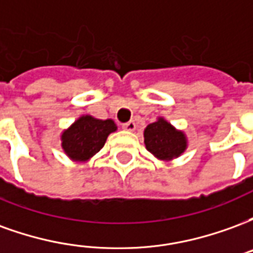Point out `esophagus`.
<instances>
[{"label":"esophagus","mask_w":253,"mask_h":253,"mask_svg":"<svg viewBox=\"0 0 253 253\" xmlns=\"http://www.w3.org/2000/svg\"><path fill=\"white\" fill-rule=\"evenodd\" d=\"M135 127H137V125H135V122L134 121H130V122H127V123H123V125H122V128H125V130H127V131H134V130H135Z\"/></svg>","instance_id":"obj_1"}]
</instances>
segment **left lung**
Instances as JSON below:
<instances>
[{"instance_id": "8db88e82", "label": "left lung", "mask_w": 253, "mask_h": 253, "mask_svg": "<svg viewBox=\"0 0 253 253\" xmlns=\"http://www.w3.org/2000/svg\"><path fill=\"white\" fill-rule=\"evenodd\" d=\"M145 145L152 154L160 160H170L180 156L186 149V137L176 131L168 122L159 119L145 128Z\"/></svg>"}]
</instances>
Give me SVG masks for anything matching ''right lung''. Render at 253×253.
<instances>
[{
  "mask_svg": "<svg viewBox=\"0 0 253 253\" xmlns=\"http://www.w3.org/2000/svg\"><path fill=\"white\" fill-rule=\"evenodd\" d=\"M114 121H100L92 116H83L62 134V148L73 160L85 161L104 146L107 137L115 131Z\"/></svg>",
  "mask_w": 253,
  "mask_h": 253,
  "instance_id": "right-lung-1",
  "label": "right lung"
}]
</instances>
